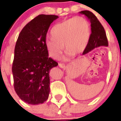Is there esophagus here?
<instances>
[{"mask_svg":"<svg viewBox=\"0 0 121 121\" xmlns=\"http://www.w3.org/2000/svg\"><path fill=\"white\" fill-rule=\"evenodd\" d=\"M59 67H60L62 68H65V65L64 64H59Z\"/></svg>","mask_w":121,"mask_h":121,"instance_id":"esophagus-1","label":"esophagus"}]
</instances>
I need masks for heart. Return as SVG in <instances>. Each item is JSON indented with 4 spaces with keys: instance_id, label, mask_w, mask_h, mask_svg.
Instances as JSON below:
<instances>
[{
    "instance_id": "b5f03b06",
    "label": "heart",
    "mask_w": 121,
    "mask_h": 121,
    "mask_svg": "<svg viewBox=\"0 0 121 121\" xmlns=\"http://www.w3.org/2000/svg\"><path fill=\"white\" fill-rule=\"evenodd\" d=\"M53 37L45 40V45L49 55L57 59L64 51H67L64 59L71 56H78L87 47L91 36V26L85 18L81 16L71 17L54 26L51 31Z\"/></svg>"
}]
</instances>
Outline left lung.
I'll return each mask as SVG.
<instances>
[{"label":"left lung","instance_id":"obj_1","mask_svg":"<svg viewBox=\"0 0 121 121\" xmlns=\"http://www.w3.org/2000/svg\"><path fill=\"white\" fill-rule=\"evenodd\" d=\"M80 13L85 15L87 17L91 23V30L90 40L82 54H86L95 48L100 46H108V43L104 28L98 21L96 16L93 13L87 10L82 11Z\"/></svg>","mask_w":121,"mask_h":121}]
</instances>
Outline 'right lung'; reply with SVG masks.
I'll use <instances>...</instances> for the list:
<instances>
[{
  "mask_svg": "<svg viewBox=\"0 0 121 121\" xmlns=\"http://www.w3.org/2000/svg\"><path fill=\"white\" fill-rule=\"evenodd\" d=\"M59 17L40 14L23 28L14 48L12 66L15 91L25 102L42 104L50 93V71L57 66L48 57L46 36L50 25Z\"/></svg>",
  "mask_w": 121,
  "mask_h": 121,
  "instance_id": "add662e5",
  "label": "right lung"
}]
</instances>
